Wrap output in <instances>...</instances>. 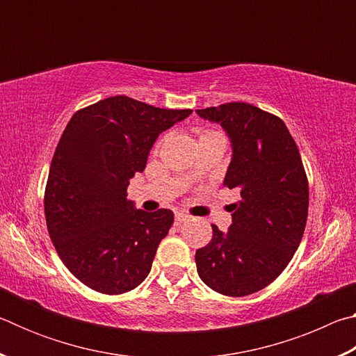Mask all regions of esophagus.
Segmentation results:
<instances>
[{
  "label": "esophagus",
  "instance_id": "obj_1",
  "mask_svg": "<svg viewBox=\"0 0 356 356\" xmlns=\"http://www.w3.org/2000/svg\"><path fill=\"white\" fill-rule=\"evenodd\" d=\"M188 218H190V216L185 215V213H176V216H174V226H180L182 222H185Z\"/></svg>",
  "mask_w": 356,
  "mask_h": 356
}]
</instances>
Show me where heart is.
I'll list each match as a JSON object with an SVG mask.
<instances>
[{"label": "heart", "mask_w": 356, "mask_h": 356, "mask_svg": "<svg viewBox=\"0 0 356 356\" xmlns=\"http://www.w3.org/2000/svg\"><path fill=\"white\" fill-rule=\"evenodd\" d=\"M212 136H222V135L220 131H215V130H202L200 135V140H204V138H212Z\"/></svg>", "instance_id": "obj_1"}]
</instances>
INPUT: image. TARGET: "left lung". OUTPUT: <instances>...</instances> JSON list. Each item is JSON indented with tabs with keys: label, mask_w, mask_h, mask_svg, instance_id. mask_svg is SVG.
Listing matches in <instances>:
<instances>
[{
	"label": "left lung",
	"mask_w": 356,
	"mask_h": 356,
	"mask_svg": "<svg viewBox=\"0 0 356 356\" xmlns=\"http://www.w3.org/2000/svg\"><path fill=\"white\" fill-rule=\"evenodd\" d=\"M196 113L220 124L231 140L225 185L240 193L229 231L212 225L210 243L196 251L197 275L215 292L245 297L278 278L297 251L308 218V177L275 114L245 102Z\"/></svg>",
	"instance_id": "8db88e82"
}]
</instances>
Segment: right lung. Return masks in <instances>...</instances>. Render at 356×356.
Listing matches in <instances>:
<instances>
[{"mask_svg": "<svg viewBox=\"0 0 356 356\" xmlns=\"http://www.w3.org/2000/svg\"><path fill=\"white\" fill-rule=\"evenodd\" d=\"M191 111L114 95L69 120L48 172L45 218L61 261L92 291L119 295L149 275L174 213L135 209L127 186L161 131Z\"/></svg>", "mask_w": 356, "mask_h": 356, "instance_id": "1", "label": "right lung"}]
</instances>
